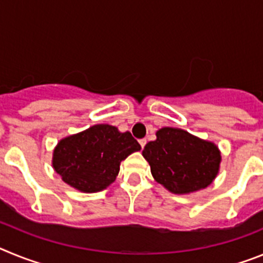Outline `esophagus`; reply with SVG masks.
Returning a JSON list of instances; mask_svg holds the SVG:
<instances>
[{"label":"esophagus","instance_id":"esophagus-1","mask_svg":"<svg viewBox=\"0 0 263 263\" xmlns=\"http://www.w3.org/2000/svg\"><path fill=\"white\" fill-rule=\"evenodd\" d=\"M139 145H141V147H145L146 145V139H139Z\"/></svg>","mask_w":263,"mask_h":263}]
</instances>
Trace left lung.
<instances>
[{
  "mask_svg": "<svg viewBox=\"0 0 263 263\" xmlns=\"http://www.w3.org/2000/svg\"><path fill=\"white\" fill-rule=\"evenodd\" d=\"M157 139L148 142L142 155L153 178L167 191L187 195L206 188L217 176L221 153L211 141L178 127H162Z\"/></svg>",
  "mask_w": 263,
  "mask_h": 263,
  "instance_id": "1",
  "label": "left lung"
}]
</instances>
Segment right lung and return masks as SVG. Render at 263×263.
<instances>
[{
	"label": "right lung",
	"instance_id": "right-lung-1",
	"mask_svg": "<svg viewBox=\"0 0 263 263\" xmlns=\"http://www.w3.org/2000/svg\"><path fill=\"white\" fill-rule=\"evenodd\" d=\"M139 150L129 132L99 124L60 139L53 148L52 167L69 187L93 194L115 182L121 162Z\"/></svg>",
	"mask_w": 263,
	"mask_h": 263
}]
</instances>
